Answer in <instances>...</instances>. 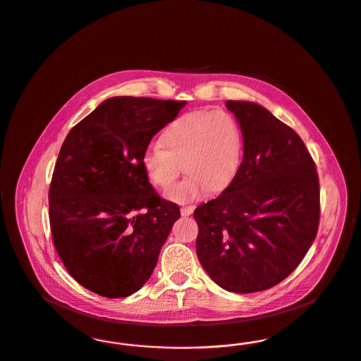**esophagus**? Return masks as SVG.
Wrapping results in <instances>:
<instances>
[{
  "label": "esophagus",
  "mask_w": 361,
  "mask_h": 361,
  "mask_svg": "<svg viewBox=\"0 0 361 361\" xmlns=\"http://www.w3.org/2000/svg\"><path fill=\"white\" fill-rule=\"evenodd\" d=\"M193 209H195V206H183L180 208L183 216H188V215L193 212Z\"/></svg>",
  "instance_id": "1"
}]
</instances>
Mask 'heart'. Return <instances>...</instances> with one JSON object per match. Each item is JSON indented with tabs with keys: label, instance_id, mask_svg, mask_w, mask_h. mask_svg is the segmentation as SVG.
Returning a JSON list of instances; mask_svg holds the SVG:
<instances>
[{
	"label": "heart",
	"instance_id": "1",
	"mask_svg": "<svg viewBox=\"0 0 361 361\" xmlns=\"http://www.w3.org/2000/svg\"><path fill=\"white\" fill-rule=\"evenodd\" d=\"M243 133L238 121L224 111H197L173 121L161 135V146H149L142 166L150 183L168 189L166 197L185 203L221 192L235 178L243 161Z\"/></svg>",
	"mask_w": 361,
	"mask_h": 361
}]
</instances>
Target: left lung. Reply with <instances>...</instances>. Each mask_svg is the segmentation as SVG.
Returning <instances> with one entry per match:
<instances>
[{
	"label": "left lung",
	"instance_id": "left-lung-1",
	"mask_svg": "<svg viewBox=\"0 0 361 361\" xmlns=\"http://www.w3.org/2000/svg\"><path fill=\"white\" fill-rule=\"evenodd\" d=\"M243 133V161L233 183L200 204L196 253L224 290L264 291L291 275L319 224V178L302 137L268 109L226 102Z\"/></svg>",
	"mask_w": 361,
	"mask_h": 361
}]
</instances>
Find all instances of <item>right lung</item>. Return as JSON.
I'll list each match as a JSON object with an SVG mask.
<instances>
[{
    "instance_id": "add662e5",
    "label": "right lung",
    "mask_w": 361,
    "mask_h": 361,
    "mask_svg": "<svg viewBox=\"0 0 361 361\" xmlns=\"http://www.w3.org/2000/svg\"><path fill=\"white\" fill-rule=\"evenodd\" d=\"M184 105L112 97L65 139L49 189L52 243L86 290L126 298L153 274L180 208L155 192L142 154Z\"/></svg>"
}]
</instances>
